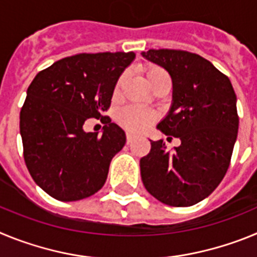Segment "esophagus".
Returning <instances> with one entry per match:
<instances>
[{
    "label": "esophagus",
    "mask_w": 257,
    "mask_h": 257,
    "mask_svg": "<svg viewBox=\"0 0 257 257\" xmlns=\"http://www.w3.org/2000/svg\"><path fill=\"white\" fill-rule=\"evenodd\" d=\"M134 139H135V136H134L133 134H130V133H127V134H126V140H127V144H130V143L133 142Z\"/></svg>",
    "instance_id": "34e87169"
}]
</instances>
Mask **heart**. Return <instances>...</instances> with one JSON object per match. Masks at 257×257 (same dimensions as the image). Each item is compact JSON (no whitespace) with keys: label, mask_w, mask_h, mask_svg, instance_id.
Listing matches in <instances>:
<instances>
[{"label":"heart","mask_w":257,"mask_h":257,"mask_svg":"<svg viewBox=\"0 0 257 257\" xmlns=\"http://www.w3.org/2000/svg\"><path fill=\"white\" fill-rule=\"evenodd\" d=\"M145 77H147V81L151 85V87L158 81L170 79L169 74L166 73V70H163L160 67L147 68L145 69ZM122 83H123V77H121L117 81V85H115L114 88L115 94L119 91ZM156 119L157 113L152 109L143 108V106H127V108L122 109L121 113H119L121 123L126 127L127 130L133 131V133H142V131L147 130Z\"/></svg>","instance_id":"b5f03b06"}]
</instances>
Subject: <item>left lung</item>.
Here are the masks:
<instances>
[{
	"instance_id": "left-lung-1",
	"label": "left lung",
	"mask_w": 257,
	"mask_h": 257,
	"mask_svg": "<svg viewBox=\"0 0 257 257\" xmlns=\"http://www.w3.org/2000/svg\"><path fill=\"white\" fill-rule=\"evenodd\" d=\"M142 56L171 76L172 103L157 128L181 142L167 151L163 140H151L140 160L143 184L165 205H196L228 171L239 124L237 96L228 77L197 54L161 49Z\"/></svg>"
}]
</instances>
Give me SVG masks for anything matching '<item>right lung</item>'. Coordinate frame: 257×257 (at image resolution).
<instances>
[{
  "mask_svg": "<svg viewBox=\"0 0 257 257\" xmlns=\"http://www.w3.org/2000/svg\"><path fill=\"white\" fill-rule=\"evenodd\" d=\"M135 52L78 54L35 77L20 110L24 161L33 180L52 198L78 201L100 190L126 134L105 118L101 136L86 133L88 118L110 105L118 78Z\"/></svg>",
  "mask_w": 257,
  "mask_h": 257,
  "instance_id": "obj_1",
  "label": "right lung"
}]
</instances>
